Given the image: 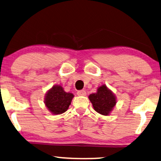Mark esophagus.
Returning <instances> with one entry per match:
<instances>
[{"instance_id":"1","label":"esophagus","mask_w":161,"mask_h":161,"mask_svg":"<svg viewBox=\"0 0 161 161\" xmlns=\"http://www.w3.org/2000/svg\"><path fill=\"white\" fill-rule=\"evenodd\" d=\"M77 95L78 96H85L86 95V92L84 90H81L77 91Z\"/></svg>"}]
</instances>
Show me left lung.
<instances>
[{
    "mask_svg": "<svg viewBox=\"0 0 161 161\" xmlns=\"http://www.w3.org/2000/svg\"><path fill=\"white\" fill-rule=\"evenodd\" d=\"M88 98L95 111L105 116L109 114L117 103L114 94L105 85L99 87L97 92L90 94Z\"/></svg>",
    "mask_w": 161,
    "mask_h": 161,
    "instance_id": "left-lung-1",
    "label": "left lung"
}]
</instances>
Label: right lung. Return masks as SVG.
<instances>
[{
  "label": "right lung",
  "mask_w": 161,
  "mask_h": 161,
  "mask_svg": "<svg viewBox=\"0 0 161 161\" xmlns=\"http://www.w3.org/2000/svg\"><path fill=\"white\" fill-rule=\"evenodd\" d=\"M74 94L67 93L60 85H54L45 96V105L53 114L65 112L70 105Z\"/></svg>",
  "instance_id": "add662e5"
}]
</instances>
